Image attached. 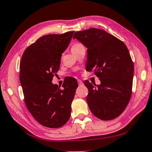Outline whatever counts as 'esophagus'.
Here are the masks:
<instances>
[{"label": "esophagus", "instance_id": "esophagus-1", "mask_svg": "<svg viewBox=\"0 0 152 152\" xmlns=\"http://www.w3.org/2000/svg\"><path fill=\"white\" fill-rule=\"evenodd\" d=\"M78 84L79 85H82V84H83V82H82V80H78Z\"/></svg>", "mask_w": 152, "mask_h": 152}]
</instances>
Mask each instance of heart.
Returning a JSON list of instances; mask_svg holds the SVG:
<instances>
[{
    "label": "heart",
    "instance_id": "heart-1",
    "mask_svg": "<svg viewBox=\"0 0 152 152\" xmlns=\"http://www.w3.org/2000/svg\"><path fill=\"white\" fill-rule=\"evenodd\" d=\"M82 45H81V44H80V43H76V44H74V45L72 46V47H71V50H72V51H74V50H76V49H77V48H78L80 46H81Z\"/></svg>",
    "mask_w": 152,
    "mask_h": 152
}]
</instances>
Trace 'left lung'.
<instances>
[{"instance_id": "8db88e82", "label": "left lung", "mask_w": 152, "mask_h": 152, "mask_svg": "<svg viewBox=\"0 0 152 152\" xmlns=\"http://www.w3.org/2000/svg\"><path fill=\"white\" fill-rule=\"evenodd\" d=\"M73 38L87 48L86 70L94 71L101 82L98 85L84 82L90 111L102 120L118 117L132 96L134 63L128 48L122 40L99 28L76 32Z\"/></svg>"}]
</instances>
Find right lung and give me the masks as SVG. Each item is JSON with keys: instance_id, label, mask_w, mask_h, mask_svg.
Instances as JSON below:
<instances>
[{"instance_id": "right-lung-1", "label": "right lung", "mask_w": 152, "mask_h": 152, "mask_svg": "<svg viewBox=\"0 0 152 152\" xmlns=\"http://www.w3.org/2000/svg\"><path fill=\"white\" fill-rule=\"evenodd\" d=\"M74 32L43 36L25 50L21 58L19 78L24 102L34 119L48 128H60L70 117L77 80L68 78L63 88L52 84V80Z\"/></svg>"}]
</instances>
